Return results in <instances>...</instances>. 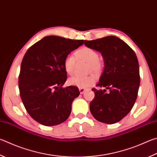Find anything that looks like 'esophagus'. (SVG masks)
<instances>
[{"label":"esophagus","mask_w":157,"mask_h":157,"mask_svg":"<svg viewBox=\"0 0 157 157\" xmlns=\"http://www.w3.org/2000/svg\"><path fill=\"white\" fill-rule=\"evenodd\" d=\"M79 92H80V94H83L85 92V91H86V89H85V88H79Z\"/></svg>","instance_id":"obj_1"}]
</instances>
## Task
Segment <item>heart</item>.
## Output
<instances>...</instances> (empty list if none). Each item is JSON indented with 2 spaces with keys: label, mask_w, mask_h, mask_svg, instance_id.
Listing matches in <instances>:
<instances>
[{
  "label": "heart",
  "mask_w": 157,
  "mask_h": 157,
  "mask_svg": "<svg viewBox=\"0 0 157 157\" xmlns=\"http://www.w3.org/2000/svg\"><path fill=\"white\" fill-rule=\"evenodd\" d=\"M75 56L68 55L64 59V67L66 72L71 75L75 70L76 62L84 61L88 62V72L93 71L94 73L99 74L103 69V63L99 59V54L95 50L88 47H83L75 51ZM95 76L93 74L86 76L73 75L69 79L68 82L71 86H75L80 88H86L95 83Z\"/></svg>",
  "instance_id": "obj_1"
}]
</instances>
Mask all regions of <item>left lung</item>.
Here are the masks:
<instances>
[{"label":"left lung","instance_id":"left-lung-1","mask_svg":"<svg viewBox=\"0 0 157 157\" xmlns=\"http://www.w3.org/2000/svg\"><path fill=\"white\" fill-rule=\"evenodd\" d=\"M84 44L99 51L104 59V69L90 103L94 118L113 124L121 120L132 109L140 84L139 62L131 48L116 36L84 40Z\"/></svg>","mask_w":157,"mask_h":157}]
</instances>
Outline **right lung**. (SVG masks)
I'll use <instances>...</instances> for the list:
<instances>
[{
	"label": "right lung",
	"mask_w": 157,
	"mask_h": 157,
	"mask_svg": "<svg viewBox=\"0 0 157 157\" xmlns=\"http://www.w3.org/2000/svg\"><path fill=\"white\" fill-rule=\"evenodd\" d=\"M83 40L45 36L27 51L18 76L20 95L34 120L47 126L63 123L79 95L76 86L63 88L67 74L64 59L83 44Z\"/></svg>",
	"instance_id": "add662e5"
}]
</instances>
